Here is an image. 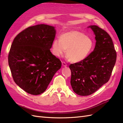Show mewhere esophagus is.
I'll list each match as a JSON object with an SVG mask.
<instances>
[{
	"label": "esophagus",
	"mask_w": 123,
	"mask_h": 123,
	"mask_svg": "<svg viewBox=\"0 0 123 123\" xmlns=\"http://www.w3.org/2000/svg\"><path fill=\"white\" fill-rule=\"evenodd\" d=\"M62 66L63 67H64L67 66V64H66V63H65V62H62Z\"/></svg>",
	"instance_id": "obj_1"
}]
</instances>
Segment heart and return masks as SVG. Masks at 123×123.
Listing matches in <instances>:
<instances>
[{
  "mask_svg": "<svg viewBox=\"0 0 123 123\" xmlns=\"http://www.w3.org/2000/svg\"><path fill=\"white\" fill-rule=\"evenodd\" d=\"M93 47L92 40L85 33L77 30L66 32L52 44V52L57 57L66 54L72 62L83 61L90 54Z\"/></svg>",
  "mask_w": 123,
  "mask_h": 123,
  "instance_id": "b5f03b06",
  "label": "heart"
}]
</instances>
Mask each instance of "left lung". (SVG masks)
Instances as JSON below:
<instances>
[{"mask_svg":"<svg viewBox=\"0 0 123 123\" xmlns=\"http://www.w3.org/2000/svg\"><path fill=\"white\" fill-rule=\"evenodd\" d=\"M95 36L93 51L83 61L71 64L70 83L73 91L81 96L93 93L108 81L117 59L110 35L97 25H89Z\"/></svg>","mask_w":123,"mask_h":123,"instance_id":"1","label":"left lung"}]
</instances>
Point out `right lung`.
<instances>
[{"label":"right lung","instance_id":"obj_1","mask_svg":"<svg viewBox=\"0 0 123 123\" xmlns=\"http://www.w3.org/2000/svg\"><path fill=\"white\" fill-rule=\"evenodd\" d=\"M56 31L53 26L40 24L19 33L11 45L8 62L15 82L28 93L46 91L62 62L50 49Z\"/></svg>","mask_w":123,"mask_h":123}]
</instances>
